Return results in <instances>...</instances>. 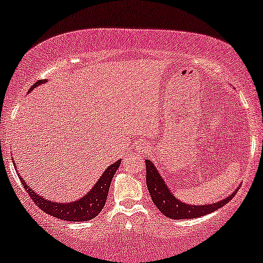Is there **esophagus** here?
<instances>
[{
	"mask_svg": "<svg viewBox=\"0 0 263 263\" xmlns=\"http://www.w3.org/2000/svg\"><path fill=\"white\" fill-rule=\"evenodd\" d=\"M148 145H147L146 142H140L137 145V151L138 152H141V154H142V152H146V151H148Z\"/></svg>",
	"mask_w": 263,
	"mask_h": 263,
	"instance_id": "34e87169",
	"label": "esophagus"
}]
</instances>
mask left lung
<instances>
[{
    "instance_id": "left-lung-1",
    "label": "left lung",
    "mask_w": 263,
    "mask_h": 263,
    "mask_svg": "<svg viewBox=\"0 0 263 263\" xmlns=\"http://www.w3.org/2000/svg\"><path fill=\"white\" fill-rule=\"evenodd\" d=\"M146 183L151 195L152 201L158 210L163 213L166 217L174 218V220H184V218H196L201 216L209 215L216 210L221 209L224 204L229 203L231 198L236 195L241 184H238L232 193L227 197L222 198L221 201L212 202L206 204H192L181 201L174 195V192L168 189L164 178L161 176L157 167L155 166L154 161L146 160Z\"/></svg>"
}]
</instances>
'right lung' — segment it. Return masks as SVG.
I'll use <instances>...</instances> for the list:
<instances>
[{
  "label": "right lung",
  "instance_id": "1",
  "mask_svg": "<svg viewBox=\"0 0 263 263\" xmlns=\"http://www.w3.org/2000/svg\"><path fill=\"white\" fill-rule=\"evenodd\" d=\"M46 82H47V80L39 81V82L34 83L28 92H31L34 87H39V86H41ZM120 164L121 160H117L116 162L109 164L107 168L103 171V174L100 176V178L97 180V182L95 183V186L92 187L86 195H83L82 197L79 198V200L70 202H56L47 200V198H45L43 196L40 195V193L34 191L33 189H31V187L26 183L24 178H22V176H20V180H21V182L24 184L26 191L28 192V195L32 197L34 203H36L40 209L43 210L46 213H48V215L53 216V217L56 218H60V220L70 222L89 221L92 220V218L96 217V216L102 211L103 207H105L112 178H114L115 172L117 171ZM13 166H16L14 162Z\"/></svg>",
  "mask_w": 263,
  "mask_h": 263
}]
</instances>
